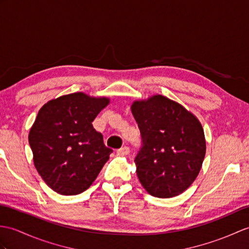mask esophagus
Here are the masks:
<instances>
[{"instance_id": "obj_1", "label": "esophagus", "mask_w": 249, "mask_h": 249, "mask_svg": "<svg viewBox=\"0 0 249 249\" xmlns=\"http://www.w3.org/2000/svg\"><path fill=\"white\" fill-rule=\"evenodd\" d=\"M129 152H130V149H129L128 146H123V147H121L120 149H118V154L120 156H126V155L129 154Z\"/></svg>"}]
</instances>
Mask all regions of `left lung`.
Instances as JSON below:
<instances>
[{
	"mask_svg": "<svg viewBox=\"0 0 249 249\" xmlns=\"http://www.w3.org/2000/svg\"><path fill=\"white\" fill-rule=\"evenodd\" d=\"M131 112L141 132L137 175L155 197L184 192L201 169L206 154L203 126L194 114L163 95L136 101Z\"/></svg>",
	"mask_w": 249,
	"mask_h": 249,
	"instance_id": "1",
	"label": "left lung"
}]
</instances>
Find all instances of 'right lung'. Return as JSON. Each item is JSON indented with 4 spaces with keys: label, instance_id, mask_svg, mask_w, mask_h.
I'll list each match as a JSON object with an SVG mask.
<instances>
[{
    "label": "right lung",
    "instance_id": "add662e5",
    "mask_svg": "<svg viewBox=\"0 0 249 249\" xmlns=\"http://www.w3.org/2000/svg\"><path fill=\"white\" fill-rule=\"evenodd\" d=\"M108 104L107 97L77 92L52 100L39 110L28 142L35 167L55 192L83 193L108 161L112 149L92 125Z\"/></svg>",
    "mask_w": 249,
    "mask_h": 249
}]
</instances>
